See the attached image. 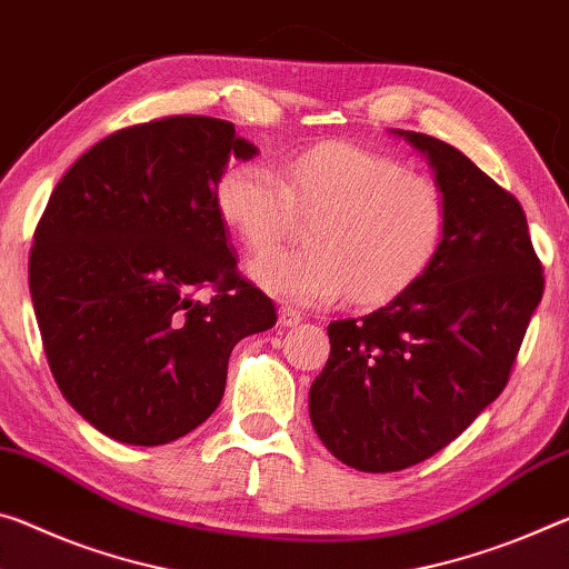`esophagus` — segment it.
Listing matches in <instances>:
<instances>
[{
    "instance_id": "obj_1",
    "label": "esophagus",
    "mask_w": 569,
    "mask_h": 569,
    "mask_svg": "<svg viewBox=\"0 0 569 569\" xmlns=\"http://www.w3.org/2000/svg\"><path fill=\"white\" fill-rule=\"evenodd\" d=\"M301 321H303V313L291 309V306H281V309H278V323H281V327H286V329L299 327Z\"/></svg>"
}]
</instances>
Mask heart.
Masks as SVG:
<instances>
[{
    "label": "heart",
    "instance_id": "heart-1",
    "mask_svg": "<svg viewBox=\"0 0 569 569\" xmlns=\"http://www.w3.org/2000/svg\"><path fill=\"white\" fill-rule=\"evenodd\" d=\"M222 222L250 252L276 246L301 214L309 248L263 256L250 278L266 293L299 306L349 296L380 303L422 276L443 242L446 202L436 182L395 157L355 143H321L291 157L281 174L242 161L214 187Z\"/></svg>",
    "mask_w": 569,
    "mask_h": 569
}]
</instances>
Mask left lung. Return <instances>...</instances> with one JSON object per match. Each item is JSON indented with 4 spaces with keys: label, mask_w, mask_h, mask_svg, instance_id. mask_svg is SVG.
<instances>
[{
    "label": "left lung",
    "mask_w": 569,
    "mask_h": 569,
    "mask_svg": "<svg viewBox=\"0 0 569 569\" xmlns=\"http://www.w3.org/2000/svg\"><path fill=\"white\" fill-rule=\"evenodd\" d=\"M392 133L436 171L443 242L382 309L329 323L331 355L309 392L321 443L367 473L426 461L499 398L545 293L517 197L450 143Z\"/></svg>",
    "instance_id": "8db88e82"
}]
</instances>
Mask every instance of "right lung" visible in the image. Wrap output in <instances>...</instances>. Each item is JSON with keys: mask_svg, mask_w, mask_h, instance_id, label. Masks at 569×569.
Listing matches in <instances>:
<instances>
[{"mask_svg": "<svg viewBox=\"0 0 569 569\" xmlns=\"http://www.w3.org/2000/svg\"><path fill=\"white\" fill-rule=\"evenodd\" d=\"M256 154L228 121L171 116L98 141L52 189L30 252L34 317L60 392L103 436L192 432L222 400L232 347L276 323L214 207L228 161Z\"/></svg>", "mask_w": 569, "mask_h": 569, "instance_id": "1", "label": "right lung"}]
</instances>
